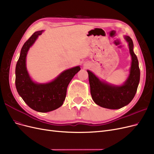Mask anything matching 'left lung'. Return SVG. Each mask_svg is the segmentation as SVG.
<instances>
[{"label":"left lung","instance_id":"left-lung-1","mask_svg":"<svg viewBox=\"0 0 154 154\" xmlns=\"http://www.w3.org/2000/svg\"><path fill=\"white\" fill-rule=\"evenodd\" d=\"M124 38L128 43L132 61L129 76L122 85L116 86L101 81L92 72L87 70L92 98L96 104L105 109H119L128 105L134 97L140 82V70L137 56L133 51V41L128 35Z\"/></svg>","mask_w":154,"mask_h":154}]
</instances>
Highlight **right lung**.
Instances as JSON below:
<instances>
[{
	"instance_id": "obj_1",
	"label": "right lung",
	"mask_w": 154,
	"mask_h": 154,
	"mask_svg": "<svg viewBox=\"0 0 154 154\" xmlns=\"http://www.w3.org/2000/svg\"><path fill=\"white\" fill-rule=\"evenodd\" d=\"M42 32L43 30L35 32L23 45L16 66L15 84L19 95L28 106L39 112H48L58 109L63 103L68 84L81 68L77 66L64 70L48 83L33 81L27 71L26 55Z\"/></svg>"
}]
</instances>
